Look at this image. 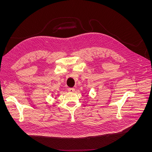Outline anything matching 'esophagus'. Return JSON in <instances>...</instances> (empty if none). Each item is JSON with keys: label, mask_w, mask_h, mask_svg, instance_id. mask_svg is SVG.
<instances>
[{"label": "esophagus", "mask_w": 152, "mask_h": 152, "mask_svg": "<svg viewBox=\"0 0 152 152\" xmlns=\"http://www.w3.org/2000/svg\"><path fill=\"white\" fill-rule=\"evenodd\" d=\"M68 91L69 92H71V93H73V92L75 91V89L74 88H68Z\"/></svg>", "instance_id": "1"}]
</instances>
